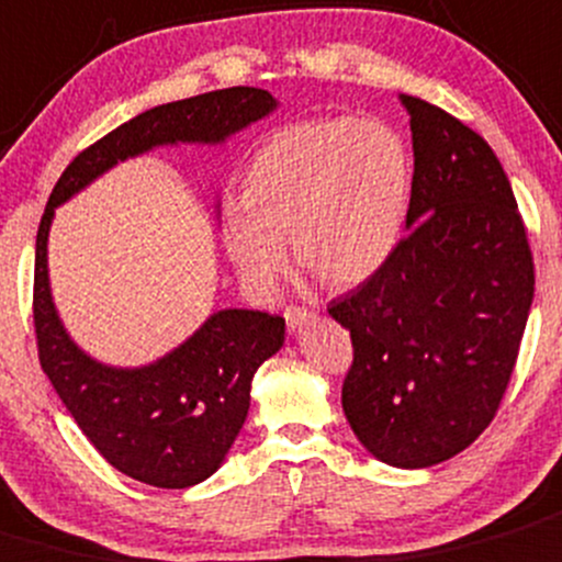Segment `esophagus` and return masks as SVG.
<instances>
[{
	"label": "esophagus",
	"mask_w": 562,
	"mask_h": 562,
	"mask_svg": "<svg viewBox=\"0 0 562 562\" xmlns=\"http://www.w3.org/2000/svg\"><path fill=\"white\" fill-rule=\"evenodd\" d=\"M310 318H313V313H310L307 307H296V304L285 307V324H288V329H291V331L302 329V326L307 324Z\"/></svg>",
	"instance_id": "esophagus-1"
}]
</instances>
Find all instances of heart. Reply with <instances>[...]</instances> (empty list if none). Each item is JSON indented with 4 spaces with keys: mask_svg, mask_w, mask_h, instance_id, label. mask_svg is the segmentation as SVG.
I'll return each instance as SVG.
<instances>
[{
    "mask_svg": "<svg viewBox=\"0 0 562 562\" xmlns=\"http://www.w3.org/2000/svg\"><path fill=\"white\" fill-rule=\"evenodd\" d=\"M412 159L379 120L313 117L274 131L227 200L220 233L249 291L271 296L299 266L329 288L370 280L395 249L406 220Z\"/></svg>",
    "mask_w": 562,
    "mask_h": 562,
    "instance_id": "1",
    "label": "heart"
}]
</instances>
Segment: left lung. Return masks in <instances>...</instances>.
I'll list each match as a JSON object with an SVG mask.
<instances>
[{"label":"left lung","instance_id":"left-lung-1","mask_svg":"<svg viewBox=\"0 0 562 562\" xmlns=\"http://www.w3.org/2000/svg\"><path fill=\"white\" fill-rule=\"evenodd\" d=\"M414 176L406 236L329 304L351 331L342 412L379 461L423 470L470 448L497 414L536 293L525 220L481 134L401 95Z\"/></svg>","mask_w":562,"mask_h":562}]
</instances>
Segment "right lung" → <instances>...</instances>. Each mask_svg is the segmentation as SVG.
I'll list each match as a JSON object with an SVG mask.
<instances>
[{
  "instance_id": "1",
  "label": "right lung",
  "mask_w": 562,
  "mask_h": 562,
  "mask_svg": "<svg viewBox=\"0 0 562 562\" xmlns=\"http://www.w3.org/2000/svg\"><path fill=\"white\" fill-rule=\"evenodd\" d=\"M277 101L258 87H227L161 103L81 150L59 176L35 241L37 359L92 448L123 475L156 488H187L220 470L249 412L252 375L285 342V318L220 310L187 342L145 368H109L68 337L48 291L46 244L54 209L101 172L159 145H216Z\"/></svg>"
}]
</instances>
